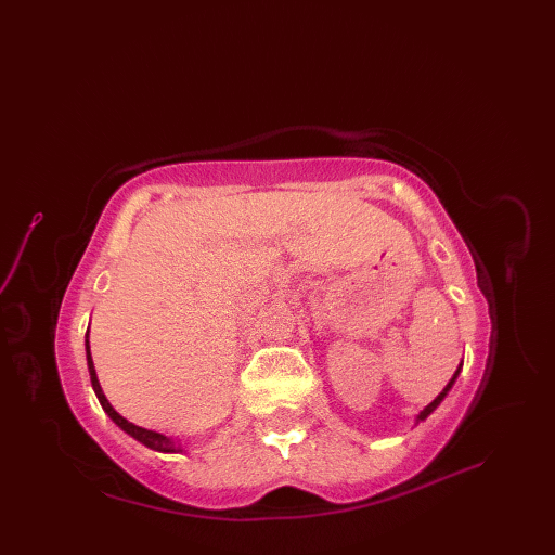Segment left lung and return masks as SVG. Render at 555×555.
Instances as JSON below:
<instances>
[{"instance_id": "left-lung-1", "label": "left lung", "mask_w": 555, "mask_h": 555, "mask_svg": "<svg viewBox=\"0 0 555 555\" xmlns=\"http://www.w3.org/2000/svg\"><path fill=\"white\" fill-rule=\"evenodd\" d=\"M459 369H461V366H459ZM459 369H456V373L452 375V380L448 383V387H446V389H443V391H441L439 396H436V398H434V400H431V402H429V404L425 406V410L421 412V416H418V423H421V421H425V418H427V416H429V414H431V412L436 410V406H439V404H441V400H443V398L448 396V391L452 389V385H454V380H456V375H459Z\"/></svg>"}]
</instances>
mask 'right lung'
<instances>
[{"label":"right lung","instance_id":"add662e5","mask_svg":"<svg viewBox=\"0 0 555 555\" xmlns=\"http://www.w3.org/2000/svg\"><path fill=\"white\" fill-rule=\"evenodd\" d=\"M85 351H87V366H90V377H92L94 393H96V398H99L103 410L107 412V416H109L116 425H119L124 431H128L130 436H134V439H137L139 443L149 446V448H153V450H157V452H175V446L170 443V439H166V436H162V434H157V431H151V429H143V427H139V425H134V423H128L121 414L114 412V406L107 402L105 393L101 391L99 377H96V371H94V362H92V353H90V341H87V339H85Z\"/></svg>","mask_w":555,"mask_h":555}]
</instances>
